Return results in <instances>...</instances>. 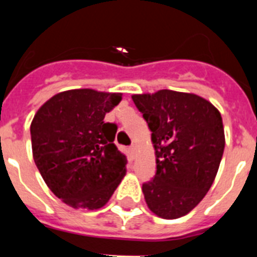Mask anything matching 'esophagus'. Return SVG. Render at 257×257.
I'll return each instance as SVG.
<instances>
[{
	"label": "esophagus",
	"mask_w": 257,
	"mask_h": 257,
	"mask_svg": "<svg viewBox=\"0 0 257 257\" xmlns=\"http://www.w3.org/2000/svg\"><path fill=\"white\" fill-rule=\"evenodd\" d=\"M130 152H131V154H133V157H134V154H135V145H131Z\"/></svg>",
	"instance_id": "1"
}]
</instances>
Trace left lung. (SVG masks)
Listing matches in <instances>:
<instances>
[{"instance_id": "1", "label": "left lung", "mask_w": 257, "mask_h": 257, "mask_svg": "<svg viewBox=\"0 0 257 257\" xmlns=\"http://www.w3.org/2000/svg\"><path fill=\"white\" fill-rule=\"evenodd\" d=\"M152 131L157 171L143 184L149 210L178 219L198 205L219 170L225 136L222 118L203 97L172 90L133 95Z\"/></svg>"}]
</instances>
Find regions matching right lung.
Returning <instances> with one entry per match:
<instances>
[{"label":"right lung","instance_id":"1","mask_svg":"<svg viewBox=\"0 0 257 257\" xmlns=\"http://www.w3.org/2000/svg\"><path fill=\"white\" fill-rule=\"evenodd\" d=\"M121 100L122 94L69 90L47 100L32 121L38 171L72 207H103L126 174V157L114 144L117 124L104 122Z\"/></svg>","mask_w":257,"mask_h":257}]
</instances>
